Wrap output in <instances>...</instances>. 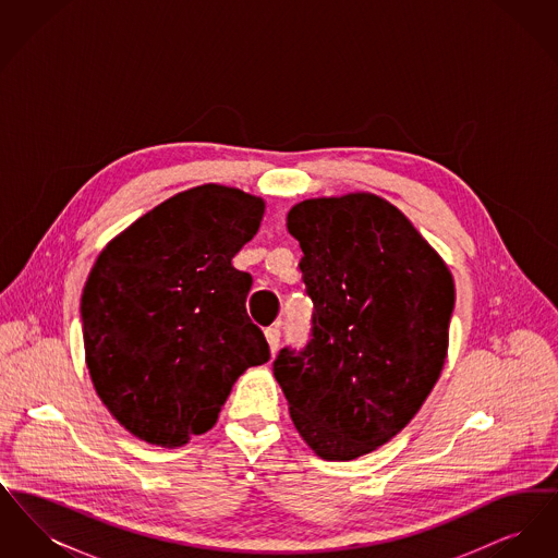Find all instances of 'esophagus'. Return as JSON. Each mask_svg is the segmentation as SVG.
Here are the masks:
<instances>
[{
    "instance_id": "esophagus-1",
    "label": "esophagus",
    "mask_w": 558,
    "mask_h": 558,
    "mask_svg": "<svg viewBox=\"0 0 558 558\" xmlns=\"http://www.w3.org/2000/svg\"><path fill=\"white\" fill-rule=\"evenodd\" d=\"M266 339L267 345H269V351H271V355L278 351V345H280V330L276 328V326H271V328H267L266 330Z\"/></svg>"
}]
</instances>
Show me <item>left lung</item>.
Here are the masks:
<instances>
[{"mask_svg": "<svg viewBox=\"0 0 558 558\" xmlns=\"http://www.w3.org/2000/svg\"><path fill=\"white\" fill-rule=\"evenodd\" d=\"M314 301L312 341L284 347L274 376L292 425L324 460L391 441L444 371L453 278L439 253L372 192L307 198L287 215Z\"/></svg>", "mask_w": 558, "mask_h": 558, "instance_id": "8db88e82", "label": "left lung"}]
</instances>
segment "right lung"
<instances>
[{"instance_id":"obj_1","label":"right lung","mask_w":558,"mask_h":558,"mask_svg":"<svg viewBox=\"0 0 558 558\" xmlns=\"http://www.w3.org/2000/svg\"><path fill=\"white\" fill-rule=\"evenodd\" d=\"M266 203L239 187L180 192L108 242L81 294L85 364L114 421L178 448L207 433L240 374L269 360L234 255Z\"/></svg>"}]
</instances>
